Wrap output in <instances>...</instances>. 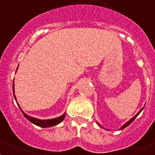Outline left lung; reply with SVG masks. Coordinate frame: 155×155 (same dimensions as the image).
Returning a JSON list of instances; mask_svg holds the SVG:
<instances>
[{
	"label": "left lung",
	"instance_id": "obj_1",
	"mask_svg": "<svg viewBox=\"0 0 155 155\" xmlns=\"http://www.w3.org/2000/svg\"><path fill=\"white\" fill-rule=\"evenodd\" d=\"M142 109H143V108H142V109H140V110H139V112H138V113H137V114H136V115H135V116H134V117H132V118H131V119H130V120H128L127 122H126V123H125V124H124V125H122V126H121V127H120V130H123V129H125V127H127L128 125H130V124H131V123H132V122H133V121H134V120L135 118L137 117V116H138V114H139V113H141V112H142ZM97 124H98V125H99L100 127H101V128H103V127H102V125H100L99 123L97 122Z\"/></svg>",
	"mask_w": 155,
	"mask_h": 155
}]
</instances>
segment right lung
Segmentation results:
<instances>
[{
	"mask_svg": "<svg viewBox=\"0 0 155 155\" xmlns=\"http://www.w3.org/2000/svg\"><path fill=\"white\" fill-rule=\"evenodd\" d=\"M18 70V69H17ZM13 96H14V99L15 101H17V99H16V96L14 94V81L13 82ZM18 104V107L20 108V106L19 104ZM21 109V108H20ZM21 113H23V115L25 117L26 119L30 120V122L33 123V124H35V125H38V126H40V127H42V128H48V127H52V126H54V125H58L59 124L60 122H62L63 120V119L65 118V113H63V115L60 116V117H55V118H53V119H47V120H41V119H38V118H35V117H30V116L27 115L26 113H25L23 112L21 109Z\"/></svg>",
	"mask_w": 155,
	"mask_h": 155,
	"instance_id": "obj_1",
	"label": "right lung"
}]
</instances>
